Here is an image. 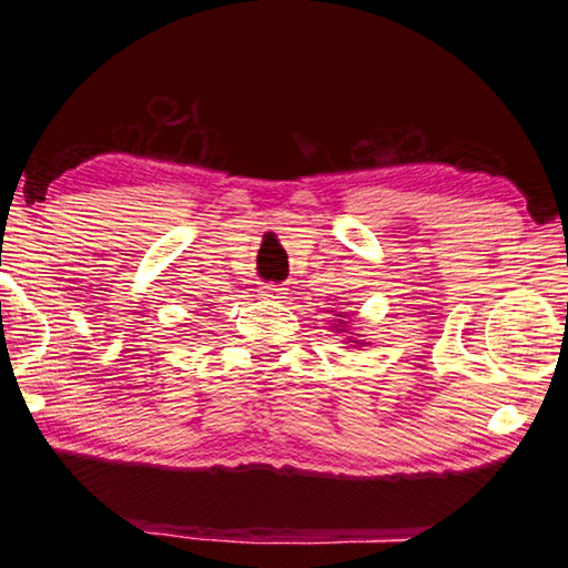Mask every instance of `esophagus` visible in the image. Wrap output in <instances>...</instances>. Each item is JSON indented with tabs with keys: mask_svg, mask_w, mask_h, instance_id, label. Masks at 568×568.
Instances as JSON below:
<instances>
[{
	"mask_svg": "<svg viewBox=\"0 0 568 568\" xmlns=\"http://www.w3.org/2000/svg\"><path fill=\"white\" fill-rule=\"evenodd\" d=\"M285 291H287V287L277 285V283H265V285L261 287V295H263V297H271V301H277V297L285 295Z\"/></svg>",
	"mask_w": 568,
	"mask_h": 568,
	"instance_id": "obj_1",
	"label": "esophagus"
}]
</instances>
